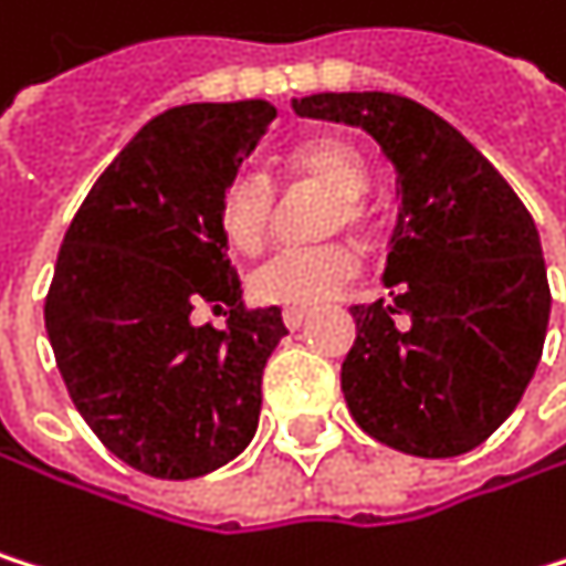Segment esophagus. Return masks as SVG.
Wrapping results in <instances>:
<instances>
[{
	"label": "esophagus",
	"mask_w": 566,
	"mask_h": 566,
	"mask_svg": "<svg viewBox=\"0 0 566 566\" xmlns=\"http://www.w3.org/2000/svg\"><path fill=\"white\" fill-rule=\"evenodd\" d=\"M308 315H312L308 308H285V315H281V318H285V325L295 332V328H302L308 322Z\"/></svg>",
	"instance_id": "1"
}]
</instances>
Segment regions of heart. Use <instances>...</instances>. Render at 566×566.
I'll list each match as a JSON object with an SVG mask.
<instances>
[{
	"mask_svg": "<svg viewBox=\"0 0 566 566\" xmlns=\"http://www.w3.org/2000/svg\"><path fill=\"white\" fill-rule=\"evenodd\" d=\"M289 174L325 187L338 208L332 211V228H361L358 200L369 190V170L361 154L338 137H315L298 144L289 154ZM274 214V190L261 174H241L231 180L221 205L224 241L254 254L264 248ZM358 271V258L348 244H318V248H285L271 254L251 271V295L264 305L312 308L338 295Z\"/></svg>",
	"mask_w": 566,
	"mask_h": 566,
	"instance_id": "b5f03b06",
	"label": "heart"
}]
</instances>
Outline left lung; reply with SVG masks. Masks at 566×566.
I'll use <instances>...</instances> for the list:
<instances>
[{
    "mask_svg": "<svg viewBox=\"0 0 566 566\" xmlns=\"http://www.w3.org/2000/svg\"><path fill=\"white\" fill-rule=\"evenodd\" d=\"M292 106L361 127L396 167L399 214L382 271L392 302L352 308L358 335L342 361L352 419L409 457L476 450L523 399L547 338L551 289L531 211L416 99L315 93Z\"/></svg>",
    "mask_w": 566,
    "mask_h": 566,
    "instance_id": "left-lung-1",
    "label": "left lung"
}]
</instances>
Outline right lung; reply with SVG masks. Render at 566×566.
<instances>
[{
    "mask_svg": "<svg viewBox=\"0 0 566 566\" xmlns=\"http://www.w3.org/2000/svg\"><path fill=\"white\" fill-rule=\"evenodd\" d=\"M274 116L268 99L154 116L63 238L46 295L60 376L103 447L147 476H205L254 439L264 361L289 328L277 305L244 308L221 205ZM200 304L229 322L200 326Z\"/></svg>",
    "mask_w": 566,
    "mask_h": 566,
    "instance_id": "1",
    "label": "right lung"
}]
</instances>
